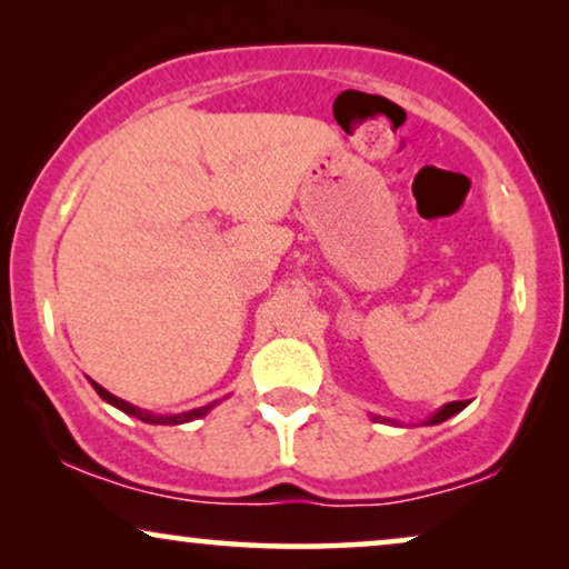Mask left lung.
Listing matches in <instances>:
<instances>
[{
	"instance_id": "left-lung-1",
	"label": "left lung",
	"mask_w": 569,
	"mask_h": 569,
	"mask_svg": "<svg viewBox=\"0 0 569 569\" xmlns=\"http://www.w3.org/2000/svg\"><path fill=\"white\" fill-rule=\"evenodd\" d=\"M466 407H469V401H450V403H446V407H442L440 411H435V415L427 419V425H440V422H446L448 417H453V415H458V411H463ZM376 419H380V417H376ZM380 422H391V419H380Z\"/></svg>"
}]
</instances>
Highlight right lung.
I'll return each instance as SVG.
<instances>
[{
    "label": "right lung",
    "instance_id": "right-lung-1",
    "mask_svg": "<svg viewBox=\"0 0 569 569\" xmlns=\"http://www.w3.org/2000/svg\"><path fill=\"white\" fill-rule=\"evenodd\" d=\"M90 383H92V388H96V391H98L100 399L108 401V403H111V407H116V409H121L123 415L142 419V422H147V425H186V422H191V419H199V417L209 415V409H212L214 403H217V401H214V403H207V407H199V409L183 411V415H152V411H144V409L134 407V403H129V401L119 399V396L108 393L103 386H98V383H96V380H90Z\"/></svg>",
    "mask_w": 569,
    "mask_h": 569
}]
</instances>
